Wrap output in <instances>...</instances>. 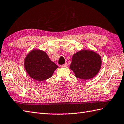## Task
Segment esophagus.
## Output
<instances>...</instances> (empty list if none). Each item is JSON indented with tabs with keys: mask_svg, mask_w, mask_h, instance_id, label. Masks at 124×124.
Listing matches in <instances>:
<instances>
[{
	"mask_svg": "<svg viewBox=\"0 0 124 124\" xmlns=\"http://www.w3.org/2000/svg\"><path fill=\"white\" fill-rule=\"evenodd\" d=\"M67 66V63H65L63 65H61L60 67H61V68H65V67H66Z\"/></svg>",
	"mask_w": 124,
	"mask_h": 124,
	"instance_id": "34e87169",
	"label": "esophagus"
}]
</instances>
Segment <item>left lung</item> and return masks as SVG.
<instances>
[{"label": "left lung", "instance_id": "obj_1", "mask_svg": "<svg viewBox=\"0 0 124 124\" xmlns=\"http://www.w3.org/2000/svg\"><path fill=\"white\" fill-rule=\"evenodd\" d=\"M102 61L100 56L92 50H82L74 54L70 68L76 78L88 80L99 71Z\"/></svg>", "mask_w": 124, "mask_h": 124}]
</instances>
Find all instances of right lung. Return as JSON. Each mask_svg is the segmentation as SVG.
<instances>
[{
  "label": "right lung",
  "mask_w": 124,
  "mask_h": 124,
  "mask_svg": "<svg viewBox=\"0 0 124 124\" xmlns=\"http://www.w3.org/2000/svg\"><path fill=\"white\" fill-rule=\"evenodd\" d=\"M24 67L31 78L43 81L50 78L58 67L51 61L46 52L34 49L26 55Z\"/></svg>",
  "instance_id": "obj_1"
}]
</instances>
